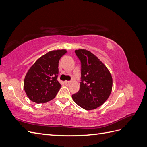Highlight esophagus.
Listing matches in <instances>:
<instances>
[{
	"mask_svg": "<svg viewBox=\"0 0 147 147\" xmlns=\"http://www.w3.org/2000/svg\"><path fill=\"white\" fill-rule=\"evenodd\" d=\"M70 84H71V82L70 81H65V84L66 85H67V86H68V85H70Z\"/></svg>",
	"mask_w": 147,
	"mask_h": 147,
	"instance_id": "1",
	"label": "esophagus"
}]
</instances>
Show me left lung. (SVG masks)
<instances>
[{
    "label": "left lung",
    "mask_w": 147,
    "mask_h": 147,
    "mask_svg": "<svg viewBox=\"0 0 147 147\" xmlns=\"http://www.w3.org/2000/svg\"><path fill=\"white\" fill-rule=\"evenodd\" d=\"M81 62V82L79 91L72 95L80 107L89 111L105 102L113 88V78L107 67L86 49L75 50Z\"/></svg>",
    "instance_id": "obj_1"
}]
</instances>
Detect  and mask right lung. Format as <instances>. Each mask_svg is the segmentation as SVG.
<instances>
[{
    "mask_svg": "<svg viewBox=\"0 0 147 147\" xmlns=\"http://www.w3.org/2000/svg\"><path fill=\"white\" fill-rule=\"evenodd\" d=\"M66 53V49L51 51L31 67L24 81V89L29 100L44 103L55 98L62 86L57 80L58 63Z\"/></svg>",
    "mask_w": 147,
    "mask_h": 147,
    "instance_id": "obj_1",
    "label": "right lung"
}]
</instances>
